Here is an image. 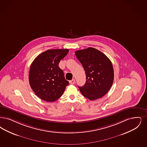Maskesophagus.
<instances>
[{
    "label": "esophagus",
    "mask_w": 147,
    "mask_h": 147,
    "mask_svg": "<svg viewBox=\"0 0 147 147\" xmlns=\"http://www.w3.org/2000/svg\"><path fill=\"white\" fill-rule=\"evenodd\" d=\"M69 83L71 84H74L75 83V79H72L71 81H69Z\"/></svg>",
    "instance_id": "obj_1"
}]
</instances>
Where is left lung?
Returning <instances> with one entry per match:
<instances>
[{
    "instance_id": "1",
    "label": "left lung",
    "mask_w": 147,
    "mask_h": 147,
    "mask_svg": "<svg viewBox=\"0 0 147 147\" xmlns=\"http://www.w3.org/2000/svg\"><path fill=\"white\" fill-rule=\"evenodd\" d=\"M75 54L86 76L85 85L79 86L80 91L91 100L102 97L110 90L114 80V70L111 60L93 47L76 51Z\"/></svg>"
}]
</instances>
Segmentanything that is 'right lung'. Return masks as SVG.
Wrapping results in <instances>:
<instances>
[{
	"mask_svg": "<svg viewBox=\"0 0 147 147\" xmlns=\"http://www.w3.org/2000/svg\"><path fill=\"white\" fill-rule=\"evenodd\" d=\"M69 52L68 49H53L38 55L31 64L30 86L35 94L47 102L59 99L69 85L59 64Z\"/></svg>",
	"mask_w": 147,
	"mask_h": 147,
	"instance_id": "add662e5",
	"label": "right lung"
}]
</instances>
